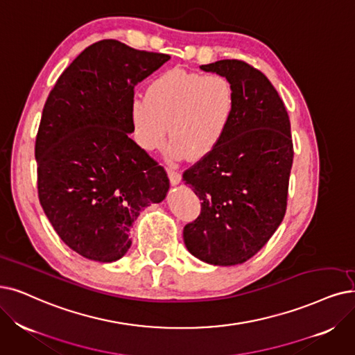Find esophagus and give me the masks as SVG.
Segmentation results:
<instances>
[{"label":"esophagus","mask_w":355,"mask_h":355,"mask_svg":"<svg viewBox=\"0 0 355 355\" xmlns=\"http://www.w3.org/2000/svg\"><path fill=\"white\" fill-rule=\"evenodd\" d=\"M167 175H168V180L172 185H178V183L180 182V173L176 172L175 168H167Z\"/></svg>","instance_id":"esophagus-1"}]
</instances>
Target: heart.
Segmentation results:
<instances>
[{
  "label": "heart",
  "mask_w": 355,
  "mask_h": 355,
  "mask_svg": "<svg viewBox=\"0 0 355 355\" xmlns=\"http://www.w3.org/2000/svg\"><path fill=\"white\" fill-rule=\"evenodd\" d=\"M236 109V89L227 77L173 68L148 84L147 96L134 97V138L144 151H157L166 143L168 126V159L198 162L223 143Z\"/></svg>",
  "instance_id": "heart-1"
}]
</instances>
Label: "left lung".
<instances>
[{"label":"left lung","mask_w":355,"mask_h":355,"mask_svg":"<svg viewBox=\"0 0 355 355\" xmlns=\"http://www.w3.org/2000/svg\"><path fill=\"white\" fill-rule=\"evenodd\" d=\"M201 69L233 83L237 109L217 150L183 173L202 201L201 214L183 229V240L195 258L229 266L258 253L286 216L291 126L278 92L259 69L239 60Z\"/></svg>","instance_id":"left-lung-1"}]
</instances>
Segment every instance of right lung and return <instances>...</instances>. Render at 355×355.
Listing matches in <instances>:
<instances>
[{
	"label": "right lung",
	"instance_id": "right-lung-1",
	"mask_svg": "<svg viewBox=\"0 0 355 355\" xmlns=\"http://www.w3.org/2000/svg\"><path fill=\"white\" fill-rule=\"evenodd\" d=\"M168 60L115 39L96 42L46 98L35 146L39 201L62 242L84 258L121 259L139 212L166 198V170L130 134L135 86Z\"/></svg>",
	"mask_w": 355,
	"mask_h": 355
}]
</instances>
